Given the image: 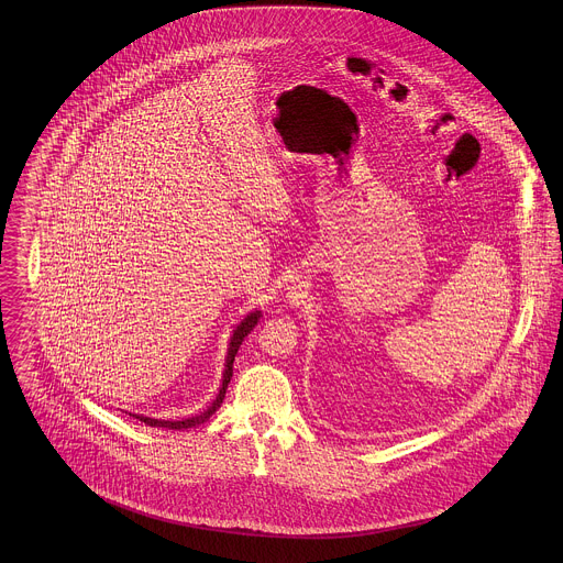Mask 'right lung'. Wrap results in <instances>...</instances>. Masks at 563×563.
<instances>
[{
	"label": "right lung",
	"instance_id": "1",
	"mask_svg": "<svg viewBox=\"0 0 563 563\" xmlns=\"http://www.w3.org/2000/svg\"><path fill=\"white\" fill-rule=\"evenodd\" d=\"M260 321V312H251L244 321L236 327V331H234V335H232V340H230V350H228V363H225V374H223V382H221V388H219V395H217V399H214L213 405L207 409V411H202L200 416H194V418H188V420H179V422H168V420H154V418H143V416H134L136 420H141V422H145V424H150V427H162V429H170V430H181V429H191V427H198V424H202V422H207L211 416H213L214 411L221 407V402L225 399V390H228V384H230V377H232V365H234V356H236V352L241 349L242 340L253 331V327L257 324Z\"/></svg>",
	"mask_w": 563,
	"mask_h": 563
}]
</instances>
